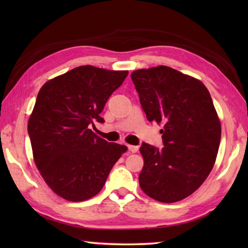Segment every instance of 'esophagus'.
Wrapping results in <instances>:
<instances>
[{
  "mask_svg": "<svg viewBox=\"0 0 248 248\" xmlns=\"http://www.w3.org/2000/svg\"><path fill=\"white\" fill-rule=\"evenodd\" d=\"M128 149L132 152V154H135V152L139 151V146H133V145H128Z\"/></svg>",
  "mask_w": 248,
  "mask_h": 248,
  "instance_id": "1",
  "label": "esophagus"
}]
</instances>
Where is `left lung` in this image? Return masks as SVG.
<instances>
[{
  "instance_id": "1",
  "label": "left lung",
  "mask_w": 248,
  "mask_h": 248,
  "mask_svg": "<svg viewBox=\"0 0 248 248\" xmlns=\"http://www.w3.org/2000/svg\"><path fill=\"white\" fill-rule=\"evenodd\" d=\"M131 78L147 119L163 124L164 147L140 148V186L157 202H179L202 186L217 160L222 128L212 98L202 81L167 66L135 70Z\"/></svg>"
}]
</instances>
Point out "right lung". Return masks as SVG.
Instances as JSON below:
<instances>
[{"label":"right lung","mask_w":248,"mask_h":248,"mask_svg":"<svg viewBox=\"0 0 248 248\" xmlns=\"http://www.w3.org/2000/svg\"><path fill=\"white\" fill-rule=\"evenodd\" d=\"M129 71L80 66L40 88L28 124L34 162L48 186L69 202L101 191L127 147L94 134L102 109Z\"/></svg>","instance_id":"add662e5"}]
</instances>
